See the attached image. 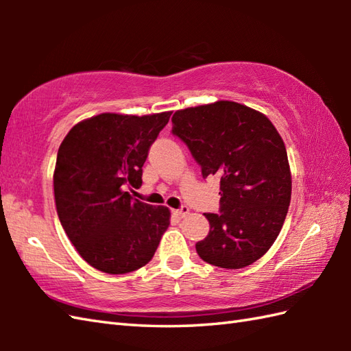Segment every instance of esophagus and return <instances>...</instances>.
Listing matches in <instances>:
<instances>
[{"mask_svg":"<svg viewBox=\"0 0 351 351\" xmlns=\"http://www.w3.org/2000/svg\"><path fill=\"white\" fill-rule=\"evenodd\" d=\"M190 213V210H189V206H181L180 210H175L173 211V214L176 215V217H180V219H182V217H185V215H187Z\"/></svg>","mask_w":351,"mask_h":351,"instance_id":"1","label":"esophagus"}]
</instances>
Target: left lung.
<instances>
[{
    "instance_id": "left-lung-1",
    "label": "left lung",
    "mask_w": 351,
    "mask_h": 351,
    "mask_svg": "<svg viewBox=\"0 0 351 351\" xmlns=\"http://www.w3.org/2000/svg\"><path fill=\"white\" fill-rule=\"evenodd\" d=\"M171 132L189 146L202 176L220 178V213H208L210 234L196 243L205 263L237 270L264 256L291 202L285 143L259 111L232 101L175 111Z\"/></svg>"
}]
</instances>
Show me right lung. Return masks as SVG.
<instances>
[{
    "label": "right lung",
    "instance_id": "1",
    "mask_svg": "<svg viewBox=\"0 0 351 351\" xmlns=\"http://www.w3.org/2000/svg\"><path fill=\"white\" fill-rule=\"evenodd\" d=\"M170 114L102 113L77 123L58 147V219L81 258L96 270H138L152 259L170 225L169 208L140 202L126 191L141 185L149 147Z\"/></svg>",
    "mask_w": 351,
    "mask_h": 351
}]
</instances>
